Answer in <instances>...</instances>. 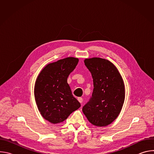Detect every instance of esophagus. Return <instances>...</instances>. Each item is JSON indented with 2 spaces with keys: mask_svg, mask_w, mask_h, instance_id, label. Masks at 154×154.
I'll return each mask as SVG.
<instances>
[{
  "mask_svg": "<svg viewBox=\"0 0 154 154\" xmlns=\"http://www.w3.org/2000/svg\"><path fill=\"white\" fill-rule=\"evenodd\" d=\"M78 100L80 103H82L83 102V98L82 97H78Z\"/></svg>",
  "mask_w": 154,
  "mask_h": 154,
  "instance_id": "esophagus-1",
  "label": "esophagus"
}]
</instances>
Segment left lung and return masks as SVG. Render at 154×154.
<instances>
[{"mask_svg": "<svg viewBox=\"0 0 154 154\" xmlns=\"http://www.w3.org/2000/svg\"><path fill=\"white\" fill-rule=\"evenodd\" d=\"M84 63L91 73L94 89L82 111L94 125L106 126L117 118L122 108L125 99L123 79L115 66L107 60L94 57L85 59Z\"/></svg>", "mask_w": 154, "mask_h": 154, "instance_id": "8db88e82", "label": "left lung"}]
</instances>
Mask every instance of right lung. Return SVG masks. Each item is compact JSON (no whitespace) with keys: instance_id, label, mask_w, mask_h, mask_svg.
I'll list each match as a JSON object with an SVG mask.
<instances>
[{"instance_id":"obj_1","label":"right lung","mask_w":154,"mask_h":154,"mask_svg":"<svg viewBox=\"0 0 154 154\" xmlns=\"http://www.w3.org/2000/svg\"><path fill=\"white\" fill-rule=\"evenodd\" d=\"M78 62L77 58L68 57L49 63L36 80L34 94L38 108L42 116L52 124L64 121L81 106L67 82Z\"/></svg>"}]
</instances>
